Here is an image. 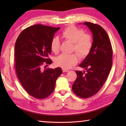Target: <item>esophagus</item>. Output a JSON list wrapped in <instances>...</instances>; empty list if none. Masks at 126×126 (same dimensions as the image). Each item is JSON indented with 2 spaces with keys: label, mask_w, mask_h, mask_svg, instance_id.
Listing matches in <instances>:
<instances>
[{
  "label": "esophagus",
  "mask_w": 126,
  "mask_h": 126,
  "mask_svg": "<svg viewBox=\"0 0 126 126\" xmlns=\"http://www.w3.org/2000/svg\"><path fill=\"white\" fill-rule=\"evenodd\" d=\"M62 71L63 72H68L69 71V70L68 69H64V68H63L62 69Z\"/></svg>",
  "instance_id": "esophagus-1"
}]
</instances>
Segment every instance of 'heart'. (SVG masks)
<instances>
[{"instance_id":"1","label":"heart","mask_w":126,"mask_h":126,"mask_svg":"<svg viewBox=\"0 0 126 126\" xmlns=\"http://www.w3.org/2000/svg\"><path fill=\"white\" fill-rule=\"evenodd\" d=\"M63 39L73 43V50H75L80 57H85L89 54L92 47V39L90 35L84 34L83 29L74 25H69L61 33ZM50 48L52 52L57 54L60 50V41L57 37H55L50 43ZM78 61V57L76 53L65 54L63 53L56 57L54 62L57 65L64 69H68L76 64Z\"/></svg>"}]
</instances>
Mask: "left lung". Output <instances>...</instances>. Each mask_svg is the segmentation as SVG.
I'll return each mask as SVG.
<instances>
[{"label": "left lung", "mask_w": 126, "mask_h": 126, "mask_svg": "<svg viewBox=\"0 0 126 126\" xmlns=\"http://www.w3.org/2000/svg\"><path fill=\"white\" fill-rule=\"evenodd\" d=\"M93 34V44L89 54L79 64L87 70L76 71L77 78L72 90L78 97L88 98L103 86L112 65V48L107 33L100 25L85 22Z\"/></svg>", "instance_id": "1"}]
</instances>
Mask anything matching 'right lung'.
<instances>
[{
    "mask_svg": "<svg viewBox=\"0 0 126 126\" xmlns=\"http://www.w3.org/2000/svg\"><path fill=\"white\" fill-rule=\"evenodd\" d=\"M59 28L42 24L28 27L19 35L15 44L17 77L25 90L35 98L48 97L54 91L57 79L62 73L59 67L42 69L44 65L52 63L48 58L52 50L50 43Z\"/></svg>",
    "mask_w": 126,
    "mask_h": 126,
    "instance_id": "1",
    "label": "right lung"
}]
</instances>
